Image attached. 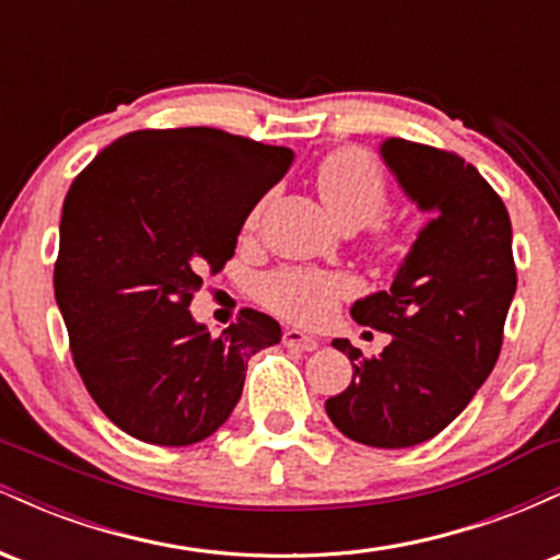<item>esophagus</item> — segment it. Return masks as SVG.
<instances>
[{
  "label": "esophagus",
  "mask_w": 560,
  "mask_h": 560,
  "mask_svg": "<svg viewBox=\"0 0 560 560\" xmlns=\"http://www.w3.org/2000/svg\"><path fill=\"white\" fill-rule=\"evenodd\" d=\"M281 342L289 350H300V352H313L318 347V339L311 337V334L300 331V329H287L284 337H281Z\"/></svg>",
  "instance_id": "esophagus-1"
}]
</instances>
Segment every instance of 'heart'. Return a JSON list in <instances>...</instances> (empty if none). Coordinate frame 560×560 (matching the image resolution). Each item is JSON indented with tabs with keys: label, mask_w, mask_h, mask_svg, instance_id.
I'll list each match as a JSON object with an SVG mask.
<instances>
[{
	"label": "heart",
	"mask_w": 560,
	"mask_h": 560,
	"mask_svg": "<svg viewBox=\"0 0 560 560\" xmlns=\"http://www.w3.org/2000/svg\"><path fill=\"white\" fill-rule=\"evenodd\" d=\"M318 195L334 221L345 229H361L382 213L387 202V182L369 152L347 147L320 160L316 171ZM258 221V208L247 218V229ZM395 234L378 231V247L395 249ZM352 284L345 276L307 268H281L266 276L260 298L268 307L298 324H318L329 318L339 300L350 294Z\"/></svg>",
	"instance_id": "obj_1"
}]
</instances>
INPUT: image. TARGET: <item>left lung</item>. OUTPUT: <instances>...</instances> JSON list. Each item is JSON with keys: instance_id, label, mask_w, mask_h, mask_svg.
Returning <instances> with one entry per match:
<instances>
[{"instance_id": "1", "label": "left lung", "mask_w": 560, "mask_h": 560, "mask_svg": "<svg viewBox=\"0 0 560 560\" xmlns=\"http://www.w3.org/2000/svg\"><path fill=\"white\" fill-rule=\"evenodd\" d=\"M378 152L410 202L432 218L389 292L350 307L358 324L392 342L365 361L347 339H334L350 358L352 382L326 400V413L350 440L395 450L440 434L492 374L516 266L503 199L471 163L408 139L382 141Z\"/></svg>"}]
</instances>
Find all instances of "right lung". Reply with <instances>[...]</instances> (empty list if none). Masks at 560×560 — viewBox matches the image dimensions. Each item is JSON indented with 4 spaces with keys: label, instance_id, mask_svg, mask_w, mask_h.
Segmentation results:
<instances>
[{
    "label": "right lung",
    "instance_id": "add662e5",
    "mask_svg": "<svg viewBox=\"0 0 560 560\" xmlns=\"http://www.w3.org/2000/svg\"><path fill=\"white\" fill-rule=\"evenodd\" d=\"M294 152L218 128L133 131L70 184L55 300L102 413L150 445L202 442L240 402L247 361L281 339L266 313L210 337L189 302Z\"/></svg>",
    "mask_w": 560,
    "mask_h": 560
}]
</instances>
